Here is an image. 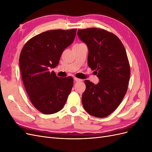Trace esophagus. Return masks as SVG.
<instances>
[{"label":"esophagus","mask_w":152,"mask_h":152,"mask_svg":"<svg viewBox=\"0 0 152 152\" xmlns=\"http://www.w3.org/2000/svg\"><path fill=\"white\" fill-rule=\"evenodd\" d=\"M74 80H75V82H80V81H82V79H78V78H76V77H74Z\"/></svg>","instance_id":"esophagus-1"}]
</instances>
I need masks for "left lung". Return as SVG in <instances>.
Segmentation results:
<instances>
[{
  "label": "left lung",
  "mask_w": 152,
  "mask_h": 152,
  "mask_svg": "<svg viewBox=\"0 0 152 152\" xmlns=\"http://www.w3.org/2000/svg\"><path fill=\"white\" fill-rule=\"evenodd\" d=\"M77 35L87 44L88 66L99 79L97 84L85 80L82 104L91 115L106 117L117 109L127 90L131 70L125 48L115 35L103 29L78 30Z\"/></svg>",
  "instance_id": "1"
}]
</instances>
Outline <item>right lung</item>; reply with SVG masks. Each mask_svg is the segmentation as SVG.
<instances>
[{
    "label": "right lung",
    "instance_id": "obj_1",
    "mask_svg": "<svg viewBox=\"0 0 152 152\" xmlns=\"http://www.w3.org/2000/svg\"><path fill=\"white\" fill-rule=\"evenodd\" d=\"M76 31L42 32L30 39L21 51L19 63L25 88L32 104L44 114L60 111L71 92L73 78H59L49 69L58 65L63 50L74 40Z\"/></svg>",
    "mask_w": 152,
    "mask_h": 152
}]
</instances>
